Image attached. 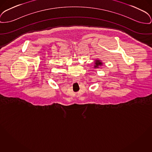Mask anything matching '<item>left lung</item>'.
Wrapping results in <instances>:
<instances>
[{
  "instance_id": "1",
  "label": "left lung",
  "mask_w": 152,
  "mask_h": 152,
  "mask_svg": "<svg viewBox=\"0 0 152 152\" xmlns=\"http://www.w3.org/2000/svg\"><path fill=\"white\" fill-rule=\"evenodd\" d=\"M103 63H102L100 60H96L95 63V66L94 68H99V66H100L102 65Z\"/></svg>"
}]
</instances>
